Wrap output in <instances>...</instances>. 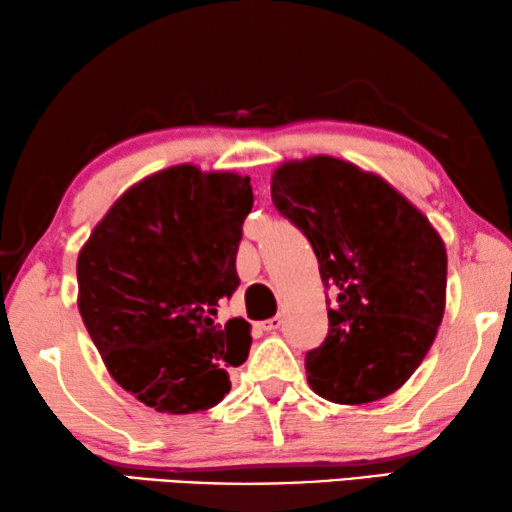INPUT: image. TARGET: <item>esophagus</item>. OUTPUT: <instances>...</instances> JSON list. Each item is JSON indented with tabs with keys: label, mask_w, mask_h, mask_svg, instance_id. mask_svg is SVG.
Instances as JSON below:
<instances>
[{
	"label": "esophagus",
	"mask_w": 512,
	"mask_h": 512,
	"mask_svg": "<svg viewBox=\"0 0 512 512\" xmlns=\"http://www.w3.org/2000/svg\"><path fill=\"white\" fill-rule=\"evenodd\" d=\"M281 324H283V320H281L279 315H276V317H270V320H263L261 322V329L267 331V333H272V331H279Z\"/></svg>",
	"instance_id": "34e87169"
}]
</instances>
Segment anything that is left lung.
<instances>
[{
	"label": "left lung",
	"mask_w": 512,
	"mask_h": 512,
	"mask_svg": "<svg viewBox=\"0 0 512 512\" xmlns=\"http://www.w3.org/2000/svg\"><path fill=\"white\" fill-rule=\"evenodd\" d=\"M272 204L311 242L331 292L329 333L306 354L311 388L351 406L392 395L420 367L445 313L440 236L381 177L331 156L281 165Z\"/></svg>",
	"instance_id": "1"
}]
</instances>
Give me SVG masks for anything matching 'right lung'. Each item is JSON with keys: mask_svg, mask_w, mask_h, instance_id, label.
<instances>
[{"mask_svg": "<svg viewBox=\"0 0 512 512\" xmlns=\"http://www.w3.org/2000/svg\"><path fill=\"white\" fill-rule=\"evenodd\" d=\"M249 177L192 165L129 188L77 261L79 313L113 379L161 413L220 404L226 370L247 360L249 324L217 322L238 290Z\"/></svg>", "mask_w": 512, "mask_h": 512, "instance_id": "obj_1", "label": "right lung"}]
</instances>
